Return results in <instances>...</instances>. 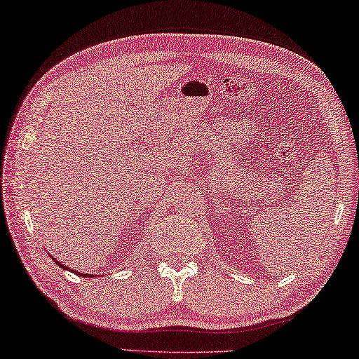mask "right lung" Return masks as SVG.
I'll list each match as a JSON object with an SVG mask.
<instances>
[{
    "instance_id": "obj_1",
    "label": "right lung",
    "mask_w": 359,
    "mask_h": 359,
    "mask_svg": "<svg viewBox=\"0 0 359 359\" xmlns=\"http://www.w3.org/2000/svg\"><path fill=\"white\" fill-rule=\"evenodd\" d=\"M53 260H55V259H53ZM55 264H56V265H60L61 269H64V270H70L69 266H64L61 262H57V260H55ZM72 271H74V270H72ZM74 273H78V271H74ZM80 276H93V275H84V273H80Z\"/></svg>"
}]
</instances>
